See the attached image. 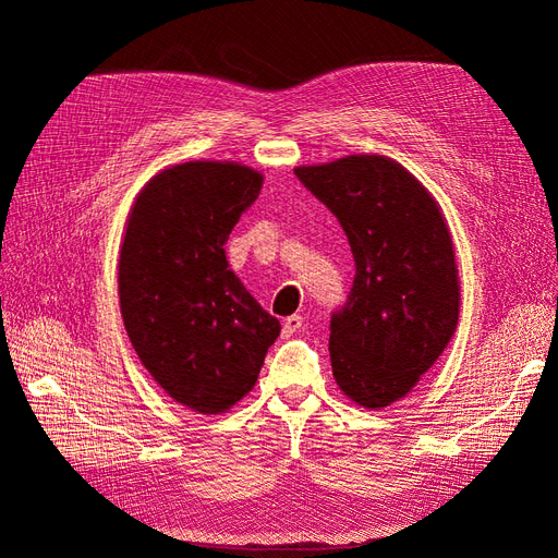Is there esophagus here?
Returning a JSON list of instances; mask_svg holds the SVG:
<instances>
[{
  "instance_id": "esophagus-1",
  "label": "esophagus",
  "mask_w": 558,
  "mask_h": 558,
  "mask_svg": "<svg viewBox=\"0 0 558 558\" xmlns=\"http://www.w3.org/2000/svg\"><path fill=\"white\" fill-rule=\"evenodd\" d=\"M302 328V316H298V314H293V316H289V318H283V324H281V332L286 335V337H291L293 332H298Z\"/></svg>"
}]
</instances>
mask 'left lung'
Wrapping results in <instances>:
<instances>
[{"mask_svg":"<svg viewBox=\"0 0 558 558\" xmlns=\"http://www.w3.org/2000/svg\"><path fill=\"white\" fill-rule=\"evenodd\" d=\"M295 177L340 221L356 263L347 302L330 316L335 381L363 408H386L428 373L459 324L447 223L391 158L349 156Z\"/></svg>","mask_w":558,"mask_h":558,"instance_id":"left-lung-1","label":"left lung"}]
</instances>
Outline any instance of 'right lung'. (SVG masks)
<instances>
[{"label": "right lung", "mask_w": 558, "mask_h": 558, "mask_svg": "<svg viewBox=\"0 0 558 558\" xmlns=\"http://www.w3.org/2000/svg\"><path fill=\"white\" fill-rule=\"evenodd\" d=\"M260 185L238 162H183L150 179L128 216L118 263L125 330L150 377L199 414H221L251 391L281 330L226 258Z\"/></svg>", "instance_id": "right-lung-1"}]
</instances>
